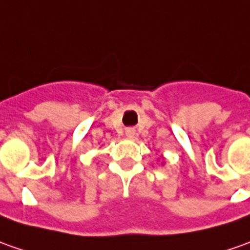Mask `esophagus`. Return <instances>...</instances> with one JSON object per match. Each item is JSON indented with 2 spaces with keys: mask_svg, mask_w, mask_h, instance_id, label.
<instances>
[{
  "mask_svg": "<svg viewBox=\"0 0 250 250\" xmlns=\"http://www.w3.org/2000/svg\"><path fill=\"white\" fill-rule=\"evenodd\" d=\"M125 135H127L128 138H134V135H135V130H134V128H127V130H125Z\"/></svg>",
  "mask_w": 250,
  "mask_h": 250,
  "instance_id": "esophagus-1",
  "label": "esophagus"
}]
</instances>
